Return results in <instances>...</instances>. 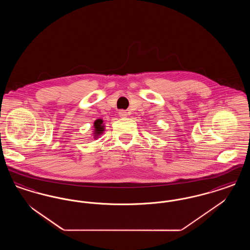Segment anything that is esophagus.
<instances>
[{
    "instance_id": "1",
    "label": "esophagus",
    "mask_w": 250,
    "mask_h": 250,
    "mask_svg": "<svg viewBox=\"0 0 250 250\" xmlns=\"http://www.w3.org/2000/svg\"><path fill=\"white\" fill-rule=\"evenodd\" d=\"M119 115L121 117H126L127 116V112L125 111V110H120L119 111Z\"/></svg>"
}]
</instances>
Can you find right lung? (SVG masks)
<instances>
[{
	"label": "right lung",
	"mask_w": 250,
	"mask_h": 250,
	"mask_svg": "<svg viewBox=\"0 0 250 250\" xmlns=\"http://www.w3.org/2000/svg\"><path fill=\"white\" fill-rule=\"evenodd\" d=\"M94 126H95V137L99 136L104 131V125H103V121L102 120H96L95 124H94Z\"/></svg>",
	"instance_id": "right-lung-1"
}]
</instances>
